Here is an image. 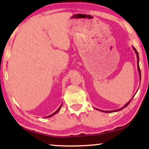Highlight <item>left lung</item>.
<instances>
[{
    "label": "left lung",
    "instance_id": "8db88e82",
    "mask_svg": "<svg viewBox=\"0 0 149 149\" xmlns=\"http://www.w3.org/2000/svg\"><path fill=\"white\" fill-rule=\"evenodd\" d=\"M133 47V49H134V52H135V53H136V56H137V66H138V72H139V76H140V80H141V73H140V67H139V56H138V52H137V50L136 49V48L134 47ZM134 95H135V94H134ZM134 95L133 97H132V99L130 100L127 103H126L125 104V106H124V107H123L122 108H121V109H117V110H115V111H102V110H100V109H97V110H98V111H102V112H104V113H113V112H117V111H121V110H122V109H123L124 108H125L126 107H127V106L129 104H130V102H131V100L132 99H133V97H134Z\"/></svg>",
    "mask_w": 149,
    "mask_h": 149
}]
</instances>
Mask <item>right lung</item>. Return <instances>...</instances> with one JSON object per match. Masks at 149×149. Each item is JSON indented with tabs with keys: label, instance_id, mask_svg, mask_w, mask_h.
Wrapping results in <instances>:
<instances>
[{
	"label": "right lung",
	"instance_id": "1",
	"mask_svg": "<svg viewBox=\"0 0 149 149\" xmlns=\"http://www.w3.org/2000/svg\"><path fill=\"white\" fill-rule=\"evenodd\" d=\"M62 105H61V106H60V107H59V109H58V110H57V111H56V112H55V113H53V114H52V115H49V116H47V117H47V118H48V117H52V116H53V115H55V114H56L57 113H58V112L59 111H60V108H61V107H62Z\"/></svg>",
	"mask_w": 149,
	"mask_h": 149
}]
</instances>
